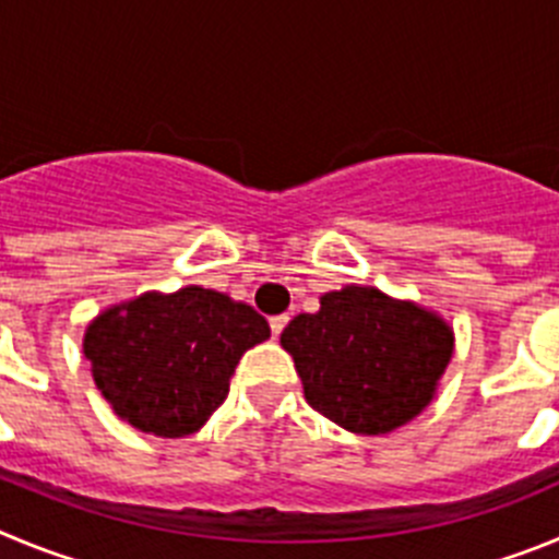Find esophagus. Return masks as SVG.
I'll return each instance as SVG.
<instances>
[{"label": "esophagus", "instance_id": "34e87169", "mask_svg": "<svg viewBox=\"0 0 559 559\" xmlns=\"http://www.w3.org/2000/svg\"><path fill=\"white\" fill-rule=\"evenodd\" d=\"M286 323H289V317H286V314L270 317V331H273V336H278L281 331L286 329Z\"/></svg>", "mask_w": 559, "mask_h": 559}]
</instances>
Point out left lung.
<instances>
[{
	"label": "left lung",
	"mask_w": 559,
	"mask_h": 559,
	"mask_svg": "<svg viewBox=\"0 0 559 559\" xmlns=\"http://www.w3.org/2000/svg\"><path fill=\"white\" fill-rule=\"evenodd\" d=\"M281 345L320 415L373 437L431 404L454 356V329L415 300L348 284L325 292L314 314L289 320Z\"/></svg>",
	"instance_id": "8db88e82"
}]
</instances>
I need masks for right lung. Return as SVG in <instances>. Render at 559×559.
Masks as SVG:
<instances>
[{
    "label": "right lung",
    "instance_id": "right-lung-1",
    "mask_svg": "<svg viewBox=\"0 0 559 559\" xmlns=\"http://www.w3.org/2000/svg\"><path fill=\"white\" fill-rule=\"evenodd\" d=\"M270 340L253 306L217 289L144 292L85 325L83 354L110 409L144 435L186 437L228 395L236 365Z\"/></svg>",
    "mask_w": 559,
    "mask_h": 559
}]
</instances>
